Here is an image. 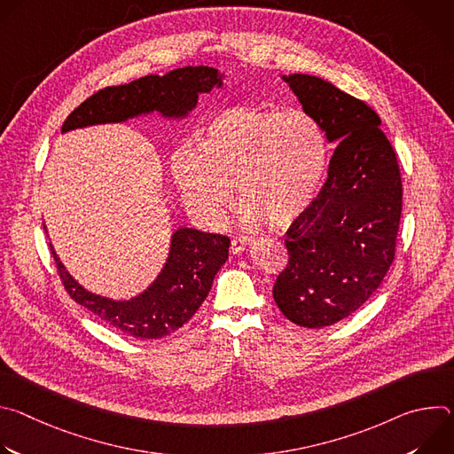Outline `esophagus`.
<instances>
[{
  "label": "esophagus",
  "mask_w": 454,
  "mask_h": 454,
  "mask_svg": "<svg viewBox=\"0 0 454 454\" xmlns=\"http://www.w3.org/2000/svg\"><path fill=\"white\" fill-rule=\"evenodd\" d=\"M253 240L249 239V237H235L233 240H231V253L233 254H240V253H244L247 247H249V244H251Z\"/></svg>",
  "instance_id": "obj_1"
}]
</instances>
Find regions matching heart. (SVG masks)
<instances>
[{"label": "heart", "instance_id": "heart-1", "mask_svg": "<svg viewBox=\"0 0 454 454\" xmlns=\"http://www.w3.org/2000/svg\"><path fill=\"white\" fill-rule=\"evenodd\" d=\"M327 165L321 127L303 111L233 106L205 127L196 154L179 153L172 176L184 205L221 223L235 203L251 224H293L310 205Z\"/></svg>", "mask_w": 454, "mask_h": 454}]
</instances>
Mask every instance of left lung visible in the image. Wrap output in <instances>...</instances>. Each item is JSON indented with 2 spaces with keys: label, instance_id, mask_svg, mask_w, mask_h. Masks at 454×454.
<instances>
[{
  "label": "left lung",
  "instance_id": "8db88e82",
  "mask_svg": "<svg viewBox=\"0 0 454 454\" xmlns=\"http://www.w3.org/2000/svg\"><path fill=\"white\" fill-rule=\"evenodd\" d=\"M329 144H338L317 198L287 230L289 264L273 298L300 327L334 325L382 284L403 210L397 156L379 114L319 77L282 75Z\"/></svg>",
  "mask_w": 454,
  "mask_h": 454
}]
</instances>
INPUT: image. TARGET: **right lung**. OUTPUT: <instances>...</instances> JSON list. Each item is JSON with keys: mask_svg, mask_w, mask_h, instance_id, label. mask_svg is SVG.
<instances>
[{"mask_svg": "<svg viewBox=\"0 0 454 454\" xmlns=\"http://www.w3.org/2000/svg\"><path fill=\"white\" fill-rule=\"evenodd\" d=\"M223 79L224 75L215 68L184 67L167 75H147L100 90L67 118L62 133L121 123L153 113L163 120H184L196 109L200 95L224 86ZM43 228L48 233L44 223ZM228 247L230 239L224 235L181 226L172 231L165 264L151 286L129 300H113L82 287L64 268L50 242L59 277L70 296L114 329L138 340L168 336L196 314L217 271L228 261Z\"/></svg>", "mask_w": 454, "mask_h": 454, "instance_id": "add662e5", "label": "right lung"}]
</instances>
